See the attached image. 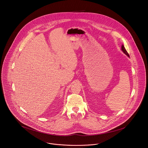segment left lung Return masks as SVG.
Instances as JSON below:
<instances>
[{
  "mask_svg": "<svg viewBox=\"0 0 148 148\" xmlns=\"http://www.w3.org/2000/svg\"><path fill=\"white\" fill-rule=\"evenodd\" d=\"M121 50L123 52V53H125L128 57H129L130 56H129V53H127V51L126 50V49H125V47H124V45H122V47H121Z\"/></svg>",
  "mask_w": 148,
  "mask_h": 148,
  "instance_id": "8db88e82",
  "label": "left lung"
}]
</instances>
